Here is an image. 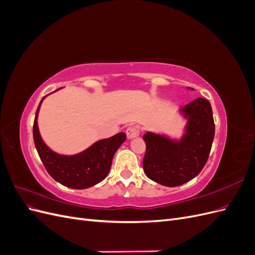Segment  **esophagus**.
I'll return each instance as SVG.
<instances>
[{
	"mask_svg": "<svg viewBox=\"0 0 255 255\" xmlns=\"http://www.w3.org/2000/svg\"><path fill=\"white\" fill-rule=\"evenodd\" d=\"M127 136L128 139H132V138H135V137H138L140 134V129L138 127L136 126H133V127H129L127 128Z\"/></svg>",
	"mask_w": 255,
	"mask_h": 255,
	"instance_id": "esophagus-1",
	"label": "esophagus"
}]
</instances>
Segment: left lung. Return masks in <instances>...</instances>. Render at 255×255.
I'll return each mask as SVG.
<instances>
[{
	"instance_id": "left-lung-1",
	"label": "left lung",
	"mask_w": 255,
	"mask_h": 255,
	"mask_svg": "<svg viewBox=\"0 0 255 255\" xmlns=\"http://www.w3.org/2000/svg\"><path fill=\"white\" fill-rule=\"evenodd\" d=\"M182 112L189 118L182 141L173 142L152 133L143 135V171L152 181L168 187L180 186L201 172L215 136L212 106L206 99L194 100Z\"/></svg>"
}]
</instances>
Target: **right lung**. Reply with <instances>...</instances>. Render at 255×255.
<instances>
[{
	"label": "right lung",
	"instance_id": "obj_1",
	"mask_svg": "<svg viewBox=\"0 0 255 255\" xmlns=\"http://www.w3.org/2000/svg\"><path fill=\"white\" fill-rule=\"evenodd\" d=\"M45 97L47 96L42 100ZM42 100L36 111L33 136L35 146L45 170L61 185L74 189L88 188L103 181L111 170L114 154L127 139V135L125 133L116 134L107 139L96 142L86 151L73 156L59 155L45 145L38 130L37 116Z\"/></svg>",
	"mask_w": 255,
	"mask_h": 255
}]
</instances>
